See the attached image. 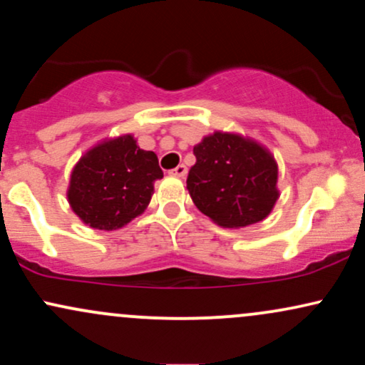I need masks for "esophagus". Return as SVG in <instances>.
I'll use <instances>...</instances> for the list:
<instances>
[{"instance_id": "obj_1", "label": "esophagus", "mask_w": 365, "mask_h": 365, "mask_svg": "<svg viewBox=\"0 0 365 365\" xmlns=\"http://www.w3.org/2000/svg\"><path fill=\"white\" fill-rule=\"evenodd\" d=\"M170 173L173 175V177H178V178H185V175H187V166H185V165H178L177 168H175V170H171Z\"/></svg>"}]
</instances>
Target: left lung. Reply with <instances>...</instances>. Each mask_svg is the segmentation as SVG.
<instances>
[{"label":"left lung","mask_w":365,"mask_h":365,"mask_svg":"<svg viewBox=\"0 0 365 365\" xmlns=\"http://www.w3.org/2000/svg\"><path fill=\"white\" fill-rule=\"evenodd\" d=\"M187 188L202 215L223 228L266 220L279 197L278 163L269 149L240 133L216 130L194 145Z\"/></svg>","instance_id":"1"}]
</instances>
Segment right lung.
Masks as SVG:
<instances>
[{
    "label": "right lung",
    "instance_id": "right-lung-1",
    "mask_svg": "<svg viewBox=\"0 0 365 365\" xmlns=\"http://www.w3.org/2000/svg\"><path fill=\"white\" fill-rule=\"evenodd\" d=\"M159 178L156 154L140 149L132 133H125L83 153L70 175L66 199L83 225L111 232L148 209Z\"/></svg>",
    "mask_w": 365,
    "mask_h": 365
}]
</instances>
